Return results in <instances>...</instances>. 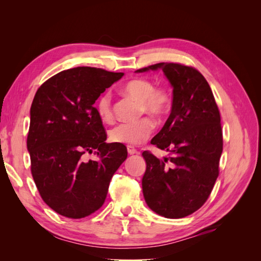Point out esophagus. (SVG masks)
<instances>
[{
  "mask_svg": "<svg viewBox=\"0 0 261 261\" xmlns=\"http://www.w3.org/2000/svg\"><path fill=\"white\" fill-rule=\"evenodd\" d=\"M127 152H128V154H136V153H138L137 150L134 148V147H132V146H127Z\"/></svg>",
  "mask_w": 261,
  "mask_h": 261,
  "instance_id": "obj_1",
  "label": "esophagus"
}]
</instances>
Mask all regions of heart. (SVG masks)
I'll use <instances>...</instances> for the list:
<instances>
[{
	"label": "heart",
	"instance_id": "b5f03b06",
	"mask_svg": "<svg viewBox=\"0 0 261 261\" xmlns=\"http://www.w3.org/2000/svg\"><path fill=\"white\" fill-rule=\"evenodd\" d=\"M123 92L139 102L140 114L147 113L156 120L167 116L172 106V98L169 91L155 88L154 84L147 78H135L124 86ZM97 111L105 122L113 120L111 94L106 92L97 100ZM154 122L150 117H143L130 123H121L110 130V138L118 144L138 146L151 135L154 129Z\"/></svg>",
	"mask_w": 261,
	"mask_h": 261
}]
</instances>
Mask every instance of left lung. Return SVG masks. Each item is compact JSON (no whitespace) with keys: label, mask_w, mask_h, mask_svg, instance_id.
Listing matches in <instances>:
<instances>
[{"label":"left lung","mask_w":261,"mask_h":261,"mask_svg":"<svg viewBox=\"0 0 261 261\" xmlns=\"http://www.w3.org/2000/svg\"><path fill=\"white\" fill-rule=\"evenodd\" d=\"M161 69L173 87L169 118L151 144L170 152L164 160L149 151L143 193L158 215L179 219L206 202L219 175L223 149L221 117L208 82L198 70L177 63H158L136 73Z\"/></svg>","instance_id":"8db88e82"}]
</instances>
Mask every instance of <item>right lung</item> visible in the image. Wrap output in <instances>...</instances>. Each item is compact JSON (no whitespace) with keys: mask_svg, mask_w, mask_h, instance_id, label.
Segmentation results:
<instances>
[{"mask_svg":"<svg viewBox=\"0 0 261 261\" xmlns=\"http://www.w3.org/2000/svg\"><path fill=\"white\" fill-rule=\"evenodd\" d=\"M124 73L96 67L63 70L43 83L30 108L27 149L41 198L59 215L81 219L102 207L110 180L127 158L107 144L94 102ZM96 154L87 162L84 154Z\"/></svg>","mask_w":261,"mask_h":261,"instance_id":"add662e5","label":"right lung"}]
</instances>
